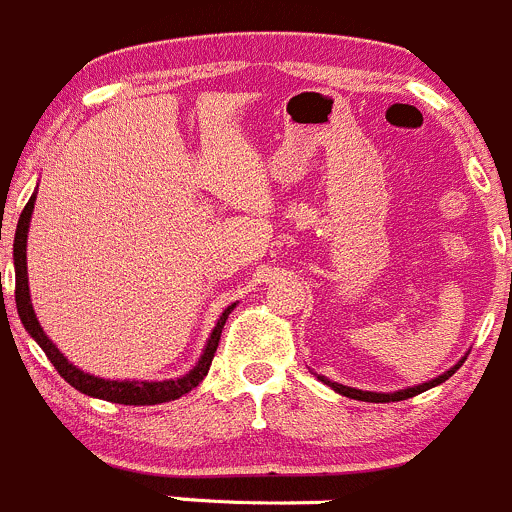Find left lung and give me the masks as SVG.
I'll return each instance as SVG.
<instances>
[{
  "label": "left lung",
  "instance_id": "obj_1",
  "mask_svg": "<svg viewBox=\"0 0 512 512\" xmlns=\"http://www.w3.org/2000/svg\"><path fill=\"white\" fill-rule=\"evenodd\" d=\"M463 361L465 358H460L458 363H455L453 368H448V371L445 373H440V376H435V378H430V381H426V383H418V386H408V388H401V391H393V393H376V391H361V388H351V386H343V383H336V381H328L326 376H318V381H323L326 383V386H331L333 391L336 393H341V396H346V398H353V401H366V403H391V401H406V398H413V396H418V393H423V391H428V388H435V386H440V383H445L448 381L450 376H453L455 371H458L460 366H463Z\"/></svg>",
  "mask_w": 512,
  "mask_h": 512
}]
</instances>
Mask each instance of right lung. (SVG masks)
Wrapping results in <instances>:
<instances>
[{"label":"right lung","instance_id":"obj_1","mask_svg":"<svg viewBox=\"0 0 512 512\" xmlns=\"http://www.w3.org/2000/svg\"><path fill=\"white\" fill-rule=\"evenodd\" d=\"M34 201H37V191L32 194V199L24 206L22 216H19L17 234H14V276H17V291H14V298H17V313L22 318L24 328H27L29 336L39 343L44 353H47L49 361L54 363V368L59 371V376L69 383L72 388H77L79 393L91 398H101V401L111 403H124V406H156V403H169L181 398L184 393L194 391L204 376L209 373L211 361H214V353L219 348L221 331H224V323L229 318V313L234 311L236 303H231L229 308H224V313L216 321L214 331H211L209 341H206L204 353L196 361V366L191 368L189 373L179 378H169V381H109V378L91 376V373L82 371V368L74 366L57 346H54L52 338L44 333V328L39 326L37 313H34L32 296H29V276H27V234H29V221H32Z\"/></svg>","mask_w":512,"mask_h":512}]
</instances>
